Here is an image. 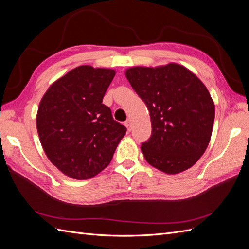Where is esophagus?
<instances>
[{
  "mask_svg": "<svg viewBox=\"0 0 249 249\" xmlns=\"http://www.w3.org/2000/svg\"><path fill=\"white\" fill-rule=\"evenodd\" d=\"M124 125L126 126V129H127V131H131V122H130V119H127L126 122L124 123Z\"/></svg>",
  "mask_w": 249,
  "mask_h": 249,
  "instance_id": "34e87169",
  "label": "esophagus"
}]
</instances>
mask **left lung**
I'll use <instances>...</instances> for the list:
<instances>
[{"label":"left lung","mask_w":249,"mask_h":249,"mask_svg":"<svg viewBox=\"0 0 249 249\" xmlns=\"http://www.w3.org/2000/svg\"><path fill=\"white\" fill-rule=\"evenodd\" d=\"M125 77L145 103L152 135L141 150L148 164L169 175L198 161L212 135L215 106L207 87L186 67H132Z\"/></svg>","instance_id":"obj_1"}]
</instances>
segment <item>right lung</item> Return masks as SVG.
Returning <instances> with one entry per match:
<instances>
[{"mask_svg":"<svg viewBox=\"0 0 249 249\" xmlns=\"http://www.w3.org/2000/svg\"><path fill=\"white\" fill-rule=\"evenodd\" d=\"M115 71L82 65L53 83L40 101L37 132L49 160L87 179L106 168L126 127L103 104Z\"/></svg>","mask_w":249,"mask_h":249,"instance_id":"1","label":"right lung"}]
</instances>
